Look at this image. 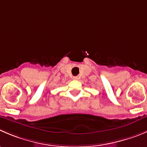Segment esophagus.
<instances>
[{
  "mask_svg": "<svg viewBox=\"0 0 147 147\" xmlns=\"http://www.w3.org/2000/svg\"><path fill=\"white\" fill-rule=\"evenodd\" d=\"M79 79V78L78 77V76H74V77H73V79H74V80H78Z\"/></svg>",
  "mask_w": 147,
  "mask_h": 147,
  "instance_id": "1",
  "label": "esophagus"
}]
</instances>
